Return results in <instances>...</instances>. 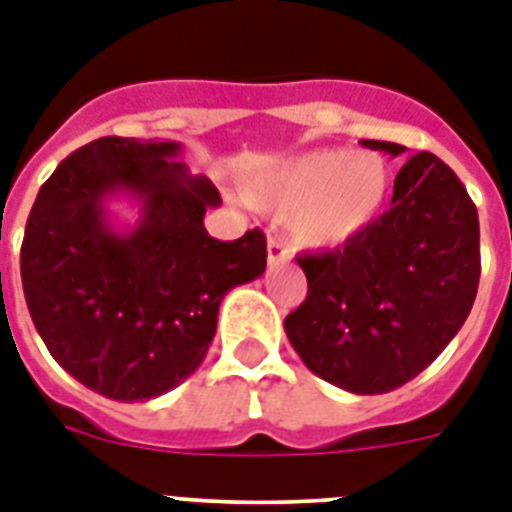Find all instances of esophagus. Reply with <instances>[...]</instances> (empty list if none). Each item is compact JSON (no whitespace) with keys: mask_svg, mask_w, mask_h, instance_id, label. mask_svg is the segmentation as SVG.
Returning a JSON list of instances; mask_svg holds the SVG:
<instances>
[{"mask_svg":"<svg viewBox=\"0 0 512 512\" xmlns=\"http://www.w3.org/2000/svg\"><path fill=\"white\" fill-rule=\"evenodd\" d=\"M289 260V247H286L284 239H278V236H270L268 239V265L270 268H278V265H284Z\"/></svg>","mask_w":512,"mask_h":512,"instance_id":"obj_1","label":"esophagus"}]
</instances>
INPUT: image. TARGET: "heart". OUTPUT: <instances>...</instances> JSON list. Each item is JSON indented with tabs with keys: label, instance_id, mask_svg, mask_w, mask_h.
<instances>
[{
	"label": "heart",
	"instance_id": "1",
	"mask_svg": "<svg viewBox=\"0 0 512 512\" xmlns=\"http://www.w3.org/2000/svg\"><path fill=\"white\" fill-rule=\"evenodd\" d=\"M389 165L373 152L315 149L247 184L249 202L289 215L302 247H339L360 236L381 215L389 197Z\"/></svg>",
	"mask_w": 512,
	"mask_h": 512
}]
</instances>
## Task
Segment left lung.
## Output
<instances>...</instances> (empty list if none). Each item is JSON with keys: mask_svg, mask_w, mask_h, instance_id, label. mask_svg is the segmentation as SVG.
<instances>
[{"mask_svg": "<svg viewBox=\"0 0 512 512\" xmlns=\"http://www.w3.org/2000/svg\"><path fill=\"white\" fill-rule=\"evenodd\" d=\"M392 157L405 147L360 141ZM305 302L284 328L302 363L352 394L407 384L452 342L481 276L479 213L460 178L418 152L394 178L392 207L344 247L297 257Z\"/></svg>", "mask_w": 512, "mask_h": 512, "instance_id": "8db88e82", "label": "left lung"}]
</instances>
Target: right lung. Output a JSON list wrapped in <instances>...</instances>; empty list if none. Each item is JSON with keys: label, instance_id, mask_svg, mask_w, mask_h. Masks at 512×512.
<instances>
[{"label": "right lung", "instance_id": "right-lung-1", "mask_svg": "<svg viewBox=\"0 0 512 512\" xmlns=\"http://www.w3.org/2000/svg\"><path fill=\"white\" fill-rule=\"evenodd\" d=\"M178 141L105 136L76 149L39 189L20 247L33 326L70 376L118 402L176 389L205 360L220 299L265 270L260 228L207 234L220 194L191 176ZM140 205L115 229L106 202Z\"/></svg>", "mask_w": 512, "mask_h": 512}]
</instances>
